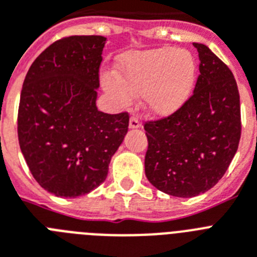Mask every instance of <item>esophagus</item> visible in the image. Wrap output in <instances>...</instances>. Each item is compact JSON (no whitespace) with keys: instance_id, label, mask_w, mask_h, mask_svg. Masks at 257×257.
<instances>
[{"instance_id":"esophagus-1","label":"esophagus","mask_w":257,"mask_h":257,"mask_svg":"<svg viewBox=\"0 0 257 257\" xmlns=\"http://www.w3.org/2000/svg\"><path fill=\"white\" fill-rule=\"evenodd\" d=\"M128 127L130 128H139L141 127V120L137 116H131L130 122H128Z\"/></svg>"}]
</instances>
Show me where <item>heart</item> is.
Wrapping results in <instances>:
<instances>
[{"label":"heart","mask_w":257,"mask_h":257,"mask_svg":"<svg viewBox=\"0 0 257 257\" xmlns=\"http://www.w3.org/2000/svg\"><path fill=\"white\" fill-rule=\"evenodd\" d=\"M116 68L118 76H102L106 93L120 107L143 94L144 107L155 116L176 113L192 95L198 73L192 52L171 47L126 54Z\"/></svg>","instance_id":"1"}]
</instances>
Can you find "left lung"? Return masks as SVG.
<instances>
[{"label":"left lung","mask_w":257,"mask_h":257,"mask_svg":"<svg viewBox=\"0 0 257 257\" xmlns=\"http://www.w3.org/2000/svg\"><path fill=\"white\" fill-rule=\"evenodd\" d=\"M200 76L176 113L147 122L148 181L169 196L190 198L211 189L227 171L240 141V99L232 72L207 46L193 43Z\"/></svg>","instance_id":"8db88e82"}]
</instances>
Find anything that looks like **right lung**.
I'll use <instances>...</instances> for the list:
<instances>
[{
  "label": "right lung",
  "instance_id": "right-lung-1",
  "mask_svg": "<svg viewBox=\"0 0 257 257\" xmlns=\"http://www.w3.org/2000/svg\"><path fill=\"white\" fill-rule=\"evenodd\" d=\"M105 43L99 35L57 40L23 81L19 147L34 179L56 197L76 198L98 188L128 130V114H106L95 105Z\"/></svg>",
  "mask_w": 257,
  "mask_h": 257
}]
</instances>
